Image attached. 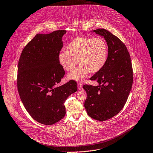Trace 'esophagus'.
<instances>
[{
    "mask_svg": "<svg viewBox=\"0 0 153 153\" xmlns=\"http://www.w3.org/2000/svg\"><path fill=\"white\" fill-rule=\"evenodd\" d=\"M77 86H78V89L79 90H81L82 88V84H81V83H78Z\"/></svg>",
    "mask_w": 153,
    "mask_h": 153,
    "instance_id": "1",
    "label": "esophagus"
}]
</instances>
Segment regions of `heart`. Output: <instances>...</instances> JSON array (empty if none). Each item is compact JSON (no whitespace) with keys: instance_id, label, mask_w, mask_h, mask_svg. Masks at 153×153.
<instances>
[{"instance_id":"b5f03b06","label":"heart","mask_w":153,"mask_h":153,"mask_svg":"<svg viewBox=\"0 0 153 153\" xmlns=\"http://www.w3.org/2000/svg\"><path fill=\"white\" fill-rule=\"evenodd\" d=\"M108 57V47L102 38L77 37L69 42L66 52L59 55V62L67 71H71L77 64V68L69 73L68 78L77 82L85 79L90 72L96 73L105 65Z\"/></svg>"}]
</instances>
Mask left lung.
<instances>
[{"label": "left lung", "instance_id": "1", "mask_svg": "<svg viewBox=\"0 0 153 153\" xmlns=\"http://www.w3.org/2000/svg\"><path fill=\"white\" fill-rule=\"evenodd\" d=\"M93 32L104 38L108 57L104 67L90 79L99 85L83 87L87 94L84 107L88 116L104 121L118 114L126 104L132 85V66L126 46L118 37L104 29Z\"/></svg>", "mask_w": 153, "mask_h": 153}]
</instances>
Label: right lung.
Returning a JSON list of instances; mask_svg holds the SVG:
<instances>
[{"instance_id": "add662e5", "label": "right lung", "mask_w": 153, "mask_h": 153, "mask_svg": "<svg viewBox=\"0 0 153 153\" xmlns=\"http://www.w3.org/2000/svg\"><path fill=\"white\" fill-rule=\"evenodd\" d=\"M66 30L36 34L24 48L18 62V90L30 115L36 121L52 125L65 115V102L77 91L76 82L57 86L65 75L59 62Z\"/></svg>"}]
</instances>
